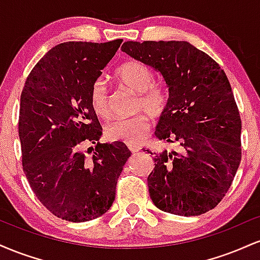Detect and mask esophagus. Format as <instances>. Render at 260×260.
<instances>
[{"mask_svg": "<svg viewBox=\"0 0 260 260\" xmlns=\"http://www.w3.org/2000/svg\"><path fill=\"white\" fill-rule=\"evenodd\" d=\"M128 149H129L132 153H138L140 150V147H138V145H128Z\"/></svg>", "mask_w": 260, "mask_h": 260, "instance_id": "34e87169", "label": "esophagus"}]
</instances>
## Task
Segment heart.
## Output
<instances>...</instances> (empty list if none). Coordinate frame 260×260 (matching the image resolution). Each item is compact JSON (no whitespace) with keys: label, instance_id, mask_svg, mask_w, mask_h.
Wrapping results in <instances>:
<instances>
[{"label":"heart","instance_id":"obj_1","mask_svg":"<svg viewBox=\"0 0 260 260\" xmlns=\"http://www.w3.org/2000/svg\"><path fill=\"white\" fill-rule=\"evenodd\" d=\"M115 77L122 85L137 94L136 110L145 111L153 117H159L169 104V92L161 84H156L153 71L139 61H128L115 71ZM89 103L94 112L101 118L110 117L109 90L103 79L92 82L89 90ZM150 129V121L145 113L133 117L121 118L106 128L107 138L127 145H139Z\"/></svg>","mask_w":260,"mask_h":260}]
</instances>
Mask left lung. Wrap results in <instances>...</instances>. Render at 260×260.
<instances>
[{
    "instance_id": "1",
    "label": "left lung",
    "mask_w": 260,
    "mask_h": 260,
    "mask_svg": "<svg viewBox=\"0 0 260 260\" xmlns=\"http://www.w3.org/2000/svg\"><path fill=\"white\" fill-rule=\"evenodd\" d=\"M121 49L164 77L169 104L155 137L182 148L154 153L151 201L175 215L207 213L228 193L242 156V123L228 77L187 41H127Z\"/></svg>"
}]
</instances>
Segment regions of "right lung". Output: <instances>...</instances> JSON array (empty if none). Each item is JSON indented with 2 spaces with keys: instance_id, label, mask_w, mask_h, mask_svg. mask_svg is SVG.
I'll return each mask as SVG.
<instances>
[{
  "instance_id": "add662e5",
  "label": "right lung",
  "mask_w": 260,
  "mask_h": 260,
  "mask_svg": "<svg viewBox=\"0 0 260 260\" xmlns=\"http://www.w3.org/2000/svg\"><path fill=\"white\" fill-rule=\"evenodd\" d=\"M122 41L57 45L35 64L20 95L23 171L41 204L62 220L105 214L131 156L124 143H99L103 128L89 103L92 82ZM85 144H95L91 157L81 150Z\"/></svg>"
}]
</instances>
